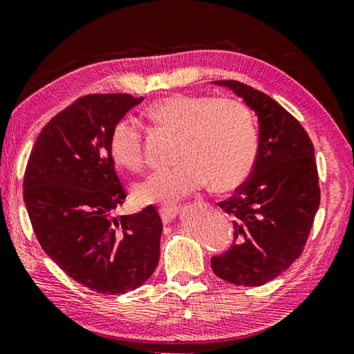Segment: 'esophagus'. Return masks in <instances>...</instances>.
<instances>
[{
	"instance_id": "esophagus-1",
	"label": "esophagus",
	"mask_w": 354,
	"mask_h": 354,
	"mask_svg": "<svg viewBox=\"0 0 354 354\" xmlns=\"http://www.w3.org/2000/svg\"><path fill=\"white\" fill-rule=\"evenodd\" d=\"M176 214H178V207H175V205H167V207H160L159 209V215H160V218H162V221L167 224V223H170L173 218L176 216Z\"/></svg>"
}]
</instances>
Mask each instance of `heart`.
<instances>
[{
    "label": "heart",
    "mask_w": 354,
    "mask_h": 354,
    "mask_svg": "<svg viewBox=\"0 0 354 354\" xmlns=\"http://www.w3.org/2000/svg\"><path fill=\"white\" fill-rule=\"evenodd\" d=\"M156 125L178 134L179 164L150 173L133 187L138 204H173L203 185L218 192L236 189L252 171L259 136L249 110L235 99L171 94L147 108ZM115 167L138 171L144 165V134L139 125L122 119L108 140Z\"/></svg>",
    "instance_id": "obj_1"
}]
</instances>
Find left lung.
Returning <instances> with one entry per match:
<instances>
[{
	"label": "left lung",
	"mask_w": 354,
	"mask_h": 354,
	"mask_svg": "<svg viewBox=\"0 0 354 354\" xmlns=\"http://www.w3.org/2000/svg\"><path fill=\"white\" fill-rule=\"evenodd\" d=\"M259 115V153L249 178L218 205L234 216V244L210 259L218 277L261 286L304 252L320 204L314 145L300 122L268 94L236 80H216Z\"/></svg>",
	"instance_id": "obj_1"
}]
</instances>
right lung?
Instances as JSON below:
<instances>
[{"label":"right lung","instance_id":"right-lung-1","mask_svg":"<svg viewBox=\"0 0 354 354\" xmlns=\"http://www.w3.org/2000/svg\"><path fill=\"white\" fill-rule=\"evenodd\" d=\"M144 100L88 94L50 119L26 165L23 195L35 236L71 279L102 294H124L150 279L159 261L162 221L155 205L113 216L127 194L108 140Z\"/></svg>","mask_w":354,"mask_h":354}]
</instances>
